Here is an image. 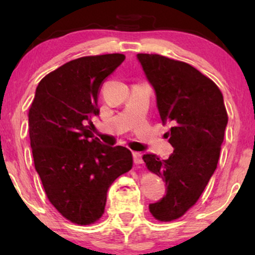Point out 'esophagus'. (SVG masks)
I'll return each instance as SVG.
<instances>
[{"label": "esophagus", "mask_w": 255, "mask_h": 255, "mask_svg": "<svg viewBox=\"0 0 255 255\" xmlns=\"http://www.w3.org/2000/svg\"><path fill=\"white\" fill-rule=\"evenodd\" d=\"M132 155H133V161H134L135 165H140V163H142V155H141V153L133 152V153H132Z\"/></svg>", "instance_id": "1"}]
</instances>
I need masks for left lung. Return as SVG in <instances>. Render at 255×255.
I'll return each mask as SVG.
<instances>
[{
  "mask_svg": "<svg viewBox=\"0 0 255 255\" xmlns=\"http://www.w3.org/2000/svg\"><path fill=\"white\" fill-rule=\"evenodd\" d=\"M155 92L162 123L174 152L167 160L147 153L148 170L166 182V195L149 204L153 217L170 222L183 216L203 193L217 168L228 125L221 90L214 81L186 62L159 54H137Z\"/></svg>",
  "mask_w": 255,
  "mask_h": 255,
  "instance_id": "left-lung-1",
  "label": "left lung"
}]
</instances>
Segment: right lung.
<instances>
[{
  "label": "right lung",
  "mask_w": 255,
  "mask_h": 255,
  "mask_svg": "<svg viewBox=\"0 0 255 255\" xmlns=\"http://www.w3.org/2000/svg\"><path fill=\"white\" fill-rule=\"evenodd\" d=\"M124 59L120 53L93 55L62 65L38 83L29 110L34 167L45 193L79 225L102 217L108 189L133 163L130 149L104 145L90 131L92 117L100 114V87Z\"/></svg>",
  "instance_id": "add662e5"
}]
</instances>
